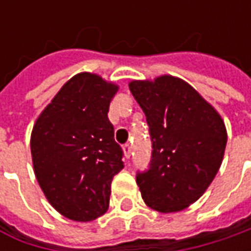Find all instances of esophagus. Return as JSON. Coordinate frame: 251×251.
Wrapping results in <instances>:
<instances>
[{
  "instance_id": "1",
  "label": "esophagus",
  "mask_w": 251,
  "mask_h": 251,
  "mask_svg": "<svg viewBox=\"0 0 251 251\" xmlns=\"http://www.w3.org/2000/svg\"><path fill=\"white\" fill-rule=\"evenodd\" d=\"M131 150H132V148H131L130 144H126V145L123 147V151H124V156H126V158H130L131 156Z\"/></svg>"
}]
</instances>
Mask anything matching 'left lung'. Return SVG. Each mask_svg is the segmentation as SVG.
I'll use <instances>...</instances> for the list:
<instances>
[{
	"label": "left lung",
	"mask_w": 251,
	"mask_h": 251,
	"mask_svg": "<svg viewBox=\"0 0 251 251\" xmlns=\"http://www.w3.org/2000/svg\"><path fill=\"white\" fill-rule=\"evenodd\" d=\"M128 86L152 141L150 169L137 173L141 196L155 211H181L205 193L221 168L227 141L224 120L183 79L163 75Z\"/></svg>",
	"instance_id": "obj_1"
}]
</instances>
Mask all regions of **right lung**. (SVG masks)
<instances>
[{
	"label": "right lung",
	"instance_id": "add662e5",
	"mask_svg": "<svg viewBox=\"0 0 251 251\" xmlns=\"http://www.w3.org/2000/svg\"><path fill=\"white\" fill-rule=\"evenodd\" d=\"M117 89L96 74H78L34 123V175L49 202L68 219L89 222L103 215L111 180L124 168L107 117Z\"/></svg>",
	"mask_w": 251,
	"mask_h": 251
}]
</instances>
